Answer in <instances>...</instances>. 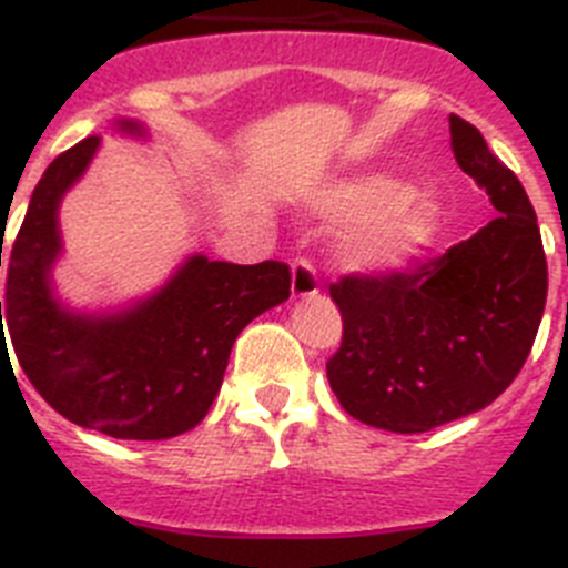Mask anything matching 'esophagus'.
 <instances>
[{"label": "esophagus", "mask_w": 568, "mask_h": 568, "mask_svg": "<svg viewBox=\"0 0 568 568\" xmlns=\"http://www.w3.org/2000/svg\"><path fill=\"white\" fill-rule=\"evenodd\" d=\"M290 293L293 298H310V295L318 293V275L315 267L307 258L293 261V281H290Z\"/></svg>", "instance_id": "esophagus-1"}]
</instances>
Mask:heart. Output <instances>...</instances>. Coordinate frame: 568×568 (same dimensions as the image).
<instances>
[{"label": "heart", "instance_id": "1", "mask_svg": "<svg viewBox=\"0 0 568 568\" xmlns=\"http://www.w3.org/2000/svg\"><path fill=\"white\" fill-rule=\"evenodd\" d=\"M335 219H361L346 241V255L355 267L393 270L418 253L433 239L440 222V202L426 190L404 193L386 175L346 182L324 193L318 202Z\"/></svg>", "mask_w": 568, "mask_h": 568}]
</instances>
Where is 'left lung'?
<instances>
[{
	"mask_svg": "<svg viewBox=\"0 0 568 568\" xmlns=\"http://www.w3.org/2000/svg\"><path fill=\"white\" fill-rule=\"evenodd\" d=\"M458 168L498 219L404 273L344 275L329 287L344 321L327 361L335 398L386 433H429L478 413L515 381L546 307L538 215L475 124L449 115Z\"/></svg>",
	"mask_w": 568,
	"mask_h": 568,
	"instance_id": "1",
	"label": "left lung"
}]
</instances>
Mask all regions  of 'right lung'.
I'll return each instance as SVG.
<instances>
[{
	"label": "right lung",
	"mask_w": 568,
	"mask_h": 568,
	"mask_svg": "<svg viewBox=\"0 0 568 568\" xmlns=\"http://www.w3.org/2000/svg\"><path fill=\"white\" fill-rule=\"evenodd\" d=\"M115 130L148 135L133 119L115 122ZM99 144V135H88L57 155L30 195L0 301L2 353L4 314L19 366L59 415L110 438H175L213 406L241 329L290 298V267L281 261L244 267L195 253L128 307L70 310L53 287L62 255L59 204Z\"/></svg>",
	"instance_id": "1"
}]
</instances>
